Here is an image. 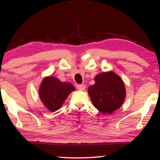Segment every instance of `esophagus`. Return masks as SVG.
<instances>
[{"mask_svg":"<svg viewBox=\"0 0 160 160\" xmlns=\"http://www.w3.org/2000/svg\"><path fill=\"white\" fill-rule=\"evenodd\" d=\"M76 87H77L78 89H79V90H84L85 88H86V86H85L84 84H77L76 85Z\"/></svg>","mask_w":160,"mask_h":160,"instance_id":"1","label":"esophagus"}]
</instances>
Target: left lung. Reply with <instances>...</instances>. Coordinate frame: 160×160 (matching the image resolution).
Wrapping results in <instances>:
<instances>
[{"instance_id":"8db88e82","label":"left lung","mask_w":160,"mask_h":160,"mask_svg":"<svg viewBox=\"0 0 160 160\" xmlns=\"http://www.w3.org/2000/svg\"><path fill=\"white\" fill-rule=\"evenodd\" d=\"M95 84L88 88L93 106L104 114L117 110L125 99L123 81L112 71L103 72L95 77Z\"/></svg>"}]
</instances>
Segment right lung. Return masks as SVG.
I'll use <instances>...</instances> for the list:
<instances>
[{"label": "right lung", "mask_w": 160, "mask_h": 160, "mask_svg": "<svg viewBox=\"0 0 160 160\" xmlns=\"http://www.w3.org/2000/svg\"><path fill=\"white\" fill-rule=\"evenodd\" d=\"M75 87L69 82H62L58 78L48 76L43 78L39 88V97L46 108L54 112L63 102Z\"/></svg>", "instance_id": "right-lung-1"}]
</instances>
